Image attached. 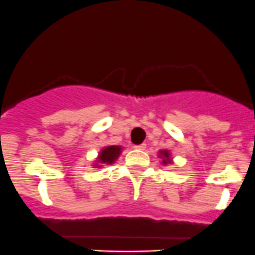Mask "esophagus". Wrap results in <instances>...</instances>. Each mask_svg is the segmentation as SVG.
Returning a JSON list of instances; mask_svg holds the SVG:
<instances>
[{
    "label": "esophagus",
    "instance_id": "34e87169",
    "mask_svg": "<svg viewBox=\"0 0 255 255\" xmlns=\"http://www.w3.org/2000/svg\"><path fill=\"white\" fill-rule=\"evenodd\" d=\"M145 147H147V145H145L144 143H142V144L134 145V148H135V149H138V150H144V149H145Z\"/></svg>",
    "mask_w": 255,
    "mask_h": 255
}]
</instances>
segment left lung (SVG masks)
<instances>
[{"instance_id": "1", "label": "left lung", "mask_w": 255, "mask_h": 255, "mask_svg": "<svg viewBox=\"0 0 255 255\" xmlns=\"http://www.w3.org/2000/svg\"><path fill=\"white\" fill-rule=\"evenodd\" d=\"M158 157H159L160 159H162V164L163 165L172 164V163H173V159H172V157H170L169 150L160 149L159 152H158Z\"/></svg>"}]
</instances>
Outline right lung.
Returning a JSON list of instances; mask_svg holds the SVG:
<instances>
[{
	"mask_svg": "<svg viewBox=\"0 0 255 255\" xmlns=\"http://www.w3.org/2000/svg\"><path fill=\"white\" fill-rule=\"evenodd\" d=\"M122 153V147L121 145H107V147L102 148L101 152L98 153V157L96 158L93 167L95 168H102L103 164H113L118 157Z\"/></svg>",
	"mask_w": 255,
	"mask_h": 255,
	"instance_id": "1",
	"label": "right lung"
}]
</instances>
